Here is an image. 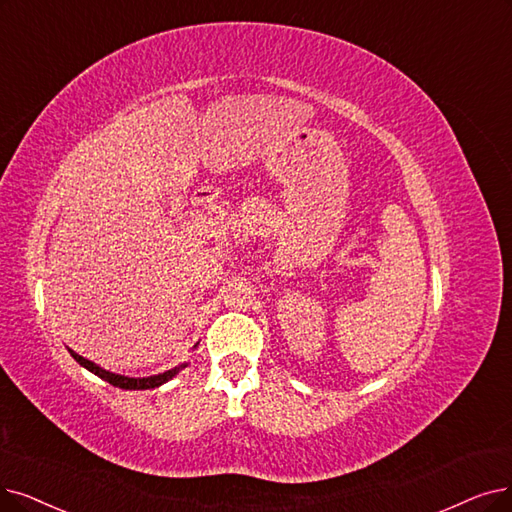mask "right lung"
I'll return each instance as SVG.
<instances>
[{"label": "right lung", "mask_w": 512, "mask_h": 512, "mask_svg": "<svg viewBox=\"0 0 512 512\" xmlns=\"http://www.w3.org/2000/svg\"><path fill=\"white\" fill-rule=\"evenodd\" d=\"M69 353H71V357H73L81 367H86L88 372L96 374L98 378H102V380L113 384V386H117V388H126V391H147V388H157V386H161V384H166L168 380H172V378L182 370V367H187V363H180L178 367H174V370H168V372L157 374V376H149V378H128V376H121V374H113V372H109V370H102L100 365H96V363L84 359V357L77 355V353L71 351V349H69Z\"/></svg>", "instance_id": "add662e5"}]
</instances>
